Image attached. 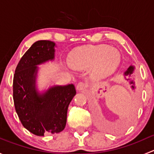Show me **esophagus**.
<instances>
[{
	"label": "esophagus",
	"mask_w": 154,
	"mask_h": 154,
	"mask_svg": "<svg viewBox=\"0 0 154 154\" xmlns=\"http://www.w3.org/2000/svg\"><path fill=\"white\" fill-rule=\"evenodd\" d=\"M86 87H87L86 83H85L84 82H80V83L77 85V89L78 90V91H83L86 89Z\"/></svg>",
	"instance_id": "obj_1"
}]
</instances>
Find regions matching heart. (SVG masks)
Here are the masks:
<instances>
[{
    "instance_id": "heart-1",
    "label": "heart",
    "mask_w": 154,
    "mask_h": 154,
    "mask_svg": "<svg viewBox=\"0 0 154 154\" xmlns=\"http://www.w3.org/2000/svg\"><path fill=\"white\" fill-rule=\"evenodd\" d=\"M121 63L119 50L106 45H89L72 51L68 63L75 69L91 67V74L95 78H103L116 71Z\"/></svg>"
}]
</instances>
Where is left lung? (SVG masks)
Listing matches in <instances>:
<instances>
[{"label": "left lung", "mask_w": 154, "mask_h": 154, "mask_svg": "<svg viewBox=\"0 0 154 154\" xmlns=\"http://www.w3.org/2000/svg\"><path fill=\"white\" fill-rule=\"evenodd\" d=\"M133 71H134V67H133V66H130L128 69L127 70V71H125V76H127V75L130 76L132 74H133ZM128 80H130V79H128ZM130 84H134V83H133V81H130ZM132 88H135L134 86H132Z\"/></svg>", "instance_id": "1"}]
</instances>
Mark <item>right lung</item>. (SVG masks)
Returning a JSON list of instances; mask_svg holds the SVG:
<instances>
[{"label": "right lung", "instance_id": "right-lung-1", "mask_svg": "<svg viewBox=\"0 0 154 154\" xmlns=\"http://www.w3.org/2000/svg\"><path fill=\"white\" fill-rule=\"evenodd\" d=\"M55 43L35 42L20 60L13 77V100L22 125L32 134L60 133L64 130L70 102L76 94L73 84L54 86L40 94L35 88L38 65L54 59Z\"/></svg>", "mask_w": 154, "mask_h": 154}]
</instances>
